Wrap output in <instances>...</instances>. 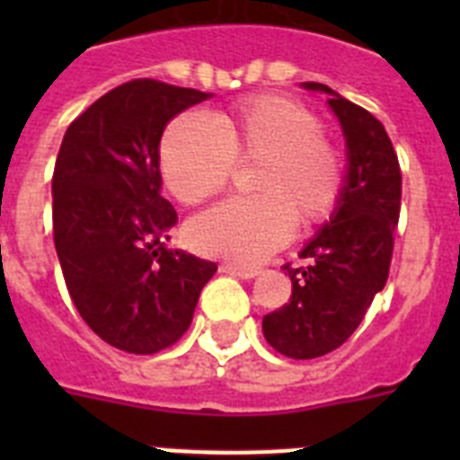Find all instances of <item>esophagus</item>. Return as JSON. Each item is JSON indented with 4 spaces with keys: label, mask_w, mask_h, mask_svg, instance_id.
Here are the masks:
<instances>
[{
    "label": "esophagus",
    "mask_w": 460,
    "mask_h": 460,
    "mask_svg": "<svg viewBox=\"0 0 460 460\" xmlns=\"http://www.w3.org/2000/svg\"><path fill=\"white\" fill-rule=\"evenodd\" d=\"M223 274L237 276V279H255L258 276V270H251V267H237V265H221Z\"/></svg>",
    "instance_id": "esophagus-1"
}]
</instances>
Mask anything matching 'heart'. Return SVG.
Instances as JSON below:
<instances>
[{
	"instance_id": "b5f03b06",
	"label": "heart",
	"mask_w": 460,
	"mask_h": 460,
	"mask_svg": "<svg viewBox=\"0 0 460 460\" xmlns=\"http://www.w3.org/2000/svg\"><path fill=\"white\" fill-rule=\"evenodd\" d=\"M311 110L286 96H253L214 117L184 112L161 140L170 193L195 205L226 186L234 161H258L253 198H227L193 217L186 237L198 253L258 265L295 234L296 217L318 221L334 209L343 161Z\"/></svg>"
}]
</instances>
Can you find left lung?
I'll return each mask as SVG.
<instances>
[{
  "label": "left lung",
  "mask_w": 460,
  "mask_h": 460,
  "mask_svg": "<svg viewBox=\"0 0 460 460\" xmlns=\"http://www.w3.org/2000/svg\"><path fill=\"white\" fill-rule=\"evenodd\" d=\"M304 87L329 96L345 136L348 174L329 223L299 253L306 265L283 267L290 302L262 318L267 343L290 359L327 355L359 327L387 283L401 214V168L385 126L327 84Z\"/></svg>",
  "instance_id": "left-lung-1"
}]
</instances>
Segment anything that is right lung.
Returning <instances> with one entry per match:
<instances>
[{"label": "right lung", "mask_w": 460, "mask_h": 460, "mask_svg": "<svg viewBox=\"0 0 460 460\" xmlns=\"http://www.w3.org/2000/svg\"><path fill=\"white\" fill-rule=\"evenodd\" d=\"M209 96L152 78L124 83L71 121L57 154L52 230L68 295L93 334L124 352L177 343L217 271L164 243L177 211L158 170L168 121Z\"/></svg>", "instance_id": "add662e5"}]
</instances>
